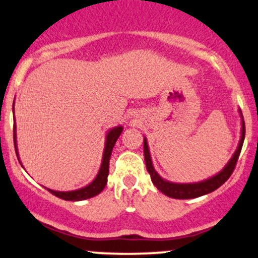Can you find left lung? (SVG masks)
<instances>
[{"label": "left lung", "mask_w": 258, "mask_h": 258, "mask_svg": "<svg viewBox=\"0 0 258 258\" xmlns=\"http://www.w3.org/2000/svg\"><path fill=\"white\" fill-rule=\"evenodd\" d=\"M239 113L241 118V137L239 140V145H237L236 150L232 154L231 159H230L229 162L224 166L223 170L219 171L217 174H214V176L209 177V178L207 179H203V181L195 182V183H174V182L167 181V179L162 178V177L156 172L154 165H152L148 140L144 137V157H145L146 170L150 173L152 183L156 185L157 189H159L160 192H162L165 196L170 197V198L190 199L208 195V193L218 189L223 183H225V182L228 181L229 177L231 176L232 171H234L235 165H236L237 159H239V155L241 152V148H242L243 139H245V121H243L241 109H239Z\"/></svg>", "instance_id": "obj_1"}]
</instances>
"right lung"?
I'll list each match as a JSON object with an SVG mask.
<instances>
[{
  "label": "right lung",
  "mask_w": 258,
  "mask_h": 258,
  "mask_svg": "<svg viewBox=\"0 0 258 258\" xmlns=\"http://www.w3.org/2000/svg\"><path fill=\"white\" fill-rule=\"evenodd\" d=\"M13 115H15V102H13ZM13 120H15V117H13ZM16 132H17V130H16V123H15V125H13V140H15V149H16V154H17V157H18V161L21 162V160H19V155H18V148H17V133ZM121 132H123V126L121 125L114 126V128L109 129L107 132L101 167H99L98 173H97L95 179H93L91 183H88L87 185H85V187L82 188H79V189L68 190V192L54 190V189H50V188H48L49 192L52 193L54 196L59 197V198L63 199V201H74V202L85 201V199L92 198V197L99 195V193L104 189V187H106L107 184V177H108V173H109L110 155H112L113 148H114L118 138L120 137Z\"/></svg>",
  "instance_id": "1"
}]
</instances>
